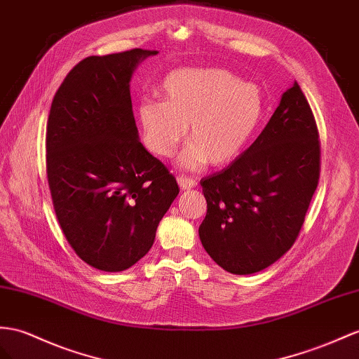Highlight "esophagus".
<instances>
[{"label":"esophagus","instance_id":"1","mask_svg":"<svg viewBox=\"0 0 359 359\" xmlns=\"http://www.w3.org/2000/svg\"><path fill=\"white\" fill-rule=\"evenodd\" d=\"M177 183H179V187H180V189H191V188H194L196 185H197V182H196V179H192V177H188V176H179L177 177Z\"/></svg>","mask_w":359,"mask_h":359}]
</instances>
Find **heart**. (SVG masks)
<instances>
[{"mask_svg": "<svg viewBox=\"0 0 359 359\" xmlns=\"http://www.w3.org/2000/svg\"><path fill=\"white\" fill-rule=\"evenodd\" d=\"M163 100H145L140 119L145 145L168 158L187 136L179 165L198 170L224 167L249 145L264 115L261 89L222 68H182L162 83Z\"/></svg>", "mask_w": 359, "mask_h": 359, "instance_id": "b5f03b06", "label": "heart"}]
</instances>
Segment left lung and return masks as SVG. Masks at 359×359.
<instances>
[{
	"label": "left lung",
	"instance_id": "obj_1",
	"mask_svg": "<svg viewBox=\"0 0 359 359\" xmlns=\"http://www.w3.org/2000/svg\"><path fill=\"white\" fill-rule=\"evenodd\" d=\"M320 177V141L306 97L294 81L256 141L201 179L208 212L200 241L219 267L252 274L296 241Z\"/></svg>",
	"mask_w": 359,
	"mask_h": 359
}]
</instances>
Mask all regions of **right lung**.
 Wrapping results in <instances>:
<instances>
[{"label":"right lung","instance_id":"1","mask_svg":"<svg viewBox=\"0 0 359 359\" xmlns=\"http://www.w3.org/2000/svg\"><path fill=\"white\" fill-rule=\"evenodd\" d=\"M156 50L89 56L69 71L51 103L47 176L63 235L101 271L130 269L149 253L179 194L167 167L145 150L130 80Z\"/></svg>","mask_w":359,"mask_h":359}]
</instances>
